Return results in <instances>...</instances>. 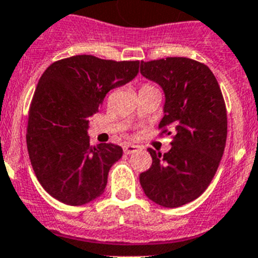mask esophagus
Wrapping results in <instances>:
<instances>
[{
    "label": "esophagus",
    "mask_w": 258,
    "mask_h": 258,
    "mask_svg": "<svg viewBox=\"0 0 258 258\" xmlns=\"http://www.w3.org/2000/svg\"><path fill=\"white\" fill-rule=\"evenodd\" d=\"M139 149V146H135V144H124L123 146V151H124L125 155H131V153L136 152Z\"/></svg>",
    "instance_id": "esophagus-1"
}]
</instances>
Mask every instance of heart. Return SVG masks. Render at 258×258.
<instances>
[{"label": "heart", "mask_w": 258, "mask_h": 258, "mask_svg": "<svg viewBox=\"0 0 258 258\" xmlns=\"http://www.w3.org/2000/svg\"><path fill=\"white\" fill-rule=\"evenodd\" d=\"M144 86H149V85H144Z\"/></svg>", "instance_id": "b5f03b06"}]
</instances>
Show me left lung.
I'll return each instance as SVG.
<instances>
[{"label":"left lung","instance_id":"left-lung-1","mask_svg":"<svg viewBox=\"0 0 258 258\" xmlns=\"http://www.w3.org/2000/svg\"><path fill=\"white\" fill-rule=\"evenodd\" d=\"M140 73L165 94L160 128L169 125L172 148L148 149L152 165L140 173V185L162 207H179L198 198L213 181L227 140V111L214 73L187 57L140 62Z\"/></svg>","mask_w":258,"mask_h":258}]
</instances>
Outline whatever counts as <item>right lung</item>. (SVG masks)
<instances>
[{"label": "right lung", "mask_w": 258, "mask_h": 258, "mask_svg": "<svg viewBox=\"0 0 258 258\" xmlns=\"http://www.w3.org/2000/svg\"><path fill=\"white\" fill-rule=\"evenodd\" d=\"M139 64L77 55L45 69L30 105L26 142L32 169L49 196L81 206L105 191L123 149L111 143L90 146L89 118L111 89L135 79Z\"/></svg>", "instance_id": "1"}]
</instances>
